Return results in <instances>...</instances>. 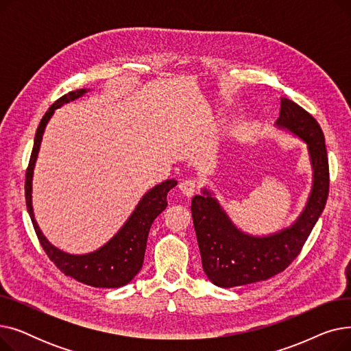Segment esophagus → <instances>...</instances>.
I'll return each mask as SVG.
<instances>
[{
	"label": "esophagus",
	"mask_w": 351,
	"mask_h": 351,
	"mask_svg": "<svg viewBox=\"0 0 351 351\" xmlns=\"http://www.w3.org/2000/svg\"><path fill=\"white\" fill-rule=\"evenodd\" d=\"M179 189L185 196L192 197L196 193V180L195 179H183L179 183Z\"/></svg>",
	"instance_id": "esophagus-1"
}]
</instances>
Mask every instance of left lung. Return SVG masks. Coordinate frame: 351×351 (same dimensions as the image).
<instances>
[{
	"mask_svg": "<svg viewBox=\"0 0 351 351\" xmlns=\"http://www.w3.org/2000/svg\"><path fill=\"white\" fill-rule=\"evenodd\" d=\"M276 123L307 143L315 176L307 206L290 228L266 237H254L239 230L206 189L204 195L193 196L191 210L202 266L209 280L219 287L262 282L283 271L300 254L326 206L330 173L319 122L300 105L283 98Z\"/></svg>",
	"mask_w": 351,
	"mask_h": 351,
	"instance_id": "1",
	"label": "left lung"
}]
</instances>
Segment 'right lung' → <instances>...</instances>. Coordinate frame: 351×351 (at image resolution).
<instances>
[{"instance_id":"1","label":"right lung","mask_w":351,"mask_h":351,"mask_svg":"<svg viewBox=\"0 0 351 351\" xmlns=\"http://www.w3.org/2000/svg\"><path fill=\"white\" fill-rule=\"evenodd\" d=\"M85 92L86 89H77L68 92V94L55 101L43 117L38 129H36L34 147L25 173V202L36 237H38L43 249L45 250L49 261L55 266H57L65 276H71V278L84 285L92 287L114 289L128 285L139 273L143 263L149 229L154 223V220L166 209V206H168V200H166L168 192L176 186L178 182L175 179L165 180L160 185H156L154 189L147 192L139 202V205L136 206L131 217L128 219V222L122 226V229L110 239L105 246H102L97 252L82 256H73L53 247L44 237L34 219L31 205L32 171L36 160V155H38L40 151L44 129L47 126V122L52 117L53 110L65 102L82 97Z\"/></svg>"}]
</instances>
